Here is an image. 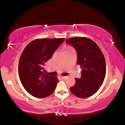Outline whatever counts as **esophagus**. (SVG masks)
<instances>
[{
    "label": "esophagus",
    "instance_id": "34e87169",
    "mask_svg": "<svg viewBox=\"0 0 125 125\" xmlns=\"http://www.w3.org/2000/svg\"><path fill=\"white\" fill-rule=\"evenodd\" d=\"M61 78L63 79H67V76H65V77H64V76H61Z\"/></svg>",
    "mask_w": 125,
    "mask_h": 125
}]
</instances>
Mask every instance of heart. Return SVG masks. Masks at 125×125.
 <instances>
[{"instance_id":"obj_1","label":"heart","mask_w":125,"mask_h":125,"mask_svg":"<svg viewBox=\"0 0 125 125\" xmlns=\"http://www.w3.org/2000/svg\"><path fill=\"white\" fill-rule=\"evenodd\" d=\"M72 50V49H71V48H67L66 50ZM66 50H65V51H66Z\"/></svg>"}]
</instances>
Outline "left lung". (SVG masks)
Masks as SVG:
<instances>
[{"label":"left lung","mask_w":125,"mask_h":125,"mask_svg":"<svg viewBox=\"0 0 125 125\" xmlns=\"http://www.w3.org/2000/svg\"><path fill=\"white\" fill-rule=\"evenodd\" d=\"M65 42L77 51V64L82 69L81 78H75V83L70 88L71 92L81 98L92 96L102 85L105 77L104 56L95 42L88 38L73 37Z\"/></svg>","instance_id":"1"}]
</instances>
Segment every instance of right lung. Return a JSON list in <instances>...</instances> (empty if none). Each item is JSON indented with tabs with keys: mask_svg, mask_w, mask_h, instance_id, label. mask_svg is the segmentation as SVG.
I'll list each match as a JSON object with an SVG mask.
<instances>
[{
	"mask_svg": "<svg viewBox=\"0 0 125 125\" xmlns=\"http://www.w3.org/2000/svg\"><path fill=\"white\" fill-rule=\"evenodd\" d=\"M64 41L37 39L30 42L23 51L19 62V75L25 89L31 95L43 98L53 93L58 80L44 73L43 66Z\"/></svg>",
	"mask_w": 125,
	"mask_h": 125,
	"instance_id": "1",
	"label": "right lung"
}]
</instances>
